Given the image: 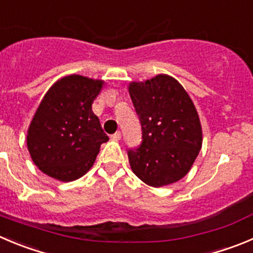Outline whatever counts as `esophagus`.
I'll list each match as a JSON object with an SVG mask.
<instances>
[{"label": "esophagus", "mask_w": 253, "mask_h": 253, "mask_svg": "<svg viewBox=\"0 0 253 253\" xmlns=\"http://www.w3.org/2000/svg\"><path fill=\"white\" fill-rule=\"evenodd\" d=\"M111 138H112L113 141H120L121 140V132H116V133H113L112 136H111Z\"/></svg>", "instance_id": "esophagus-1"}]
</instances>
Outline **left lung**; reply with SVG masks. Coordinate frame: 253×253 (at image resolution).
I'll use <instances>...</instances> for the list:
<instances>
[{
  "label": "left lung",
  "mask_w": 253,
  "mask_h": 253,
  "mask_svg": "<svg viewBox=\"0 0 253 253\" xmlns=\"http://www.w3.org/2000/svg\"><path fill=\"white\" fill-rule=\"evenodd\" d=\"M128 92L142 126V143L128 151L132 171L151 187L180 181L202 147V126L192 100L180 82L162 73L131 82Z\"/></svg>",
  "instance_id": "1"
}]
</instances>
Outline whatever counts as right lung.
<instances>
[{"label":"right lung","instance_id":"1","mask_svg":"<svg viewBox=\"0 0 253 253\" xmlns=\"http://www.w3.org/2000/svg\"><path fill=\"white\" fill-rule=\"evenodd\" d=\"M105 82L68 75L49 87L27 129L34 164L47 176L70 182L89 171L108 136L92 111Z\"/></svg>","mask_w":253,"mask_h":253}]
</instances>
